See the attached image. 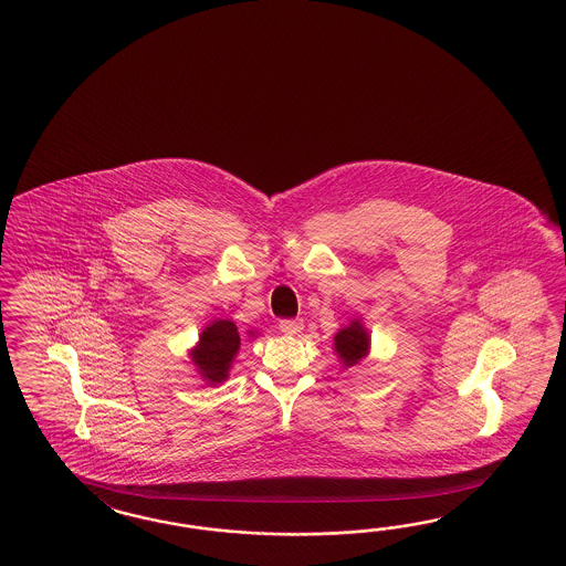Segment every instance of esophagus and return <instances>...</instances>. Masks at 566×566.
Here are the masks:
<instances>
[{"label":"esophagus","mask_w":566,"mask_h":566,"mask_svg":"<svg viewBox=\"0 0 566 566\" xmlns=\"http://www.w3.org/2000/svg\"><path fill=\"white\" fill-rule=\"evenodd\" d=\"M280 332L289 333V335H296V333L303 332L304 323L303 318H282L277 323Z\"/></svg>","instance_id":"esophagus-1"}]
</instances>
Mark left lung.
Wrapping results in <instances>:
<instances>
[{
	"instance_id": "left-lung-1",
	"label": "left lung",
	"mask_w": 566,
	"mask_h": 566,
	"mask_svg": "<svg viewBox=\"0 0 566 566\" xmlns=\"http://www.w3.org/2000/svg\"><path fill=\"white\" fill-rule=\"evenodd\" d=\"M368 345H370L368 333L364 332L358 321H354L349 327H345L335 335V352L339 354V358L344 359L345 366L358 364L361 356H366Z\"/></svg>"
}]
</instances>
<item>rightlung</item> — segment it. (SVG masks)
Returning <instances> with one entry per match:
<instances>
[{
	"instance_id": "obj_1",
	"label": "right lung",
	"mask_w": 566,
	"mask_h": 566,
	"mask_svg": "<svg viewBox=\"0 0 566 566\" xmlns=\"http://www.w3.org/2000/svg\"><path fill=\"white\" fill-rule=\"evenodd\" d=\"M239 333L233 321H217L200 335V344L192 352L193 364L208 382L227 378L231 359L239 349Z\"/></svg>"
}]
</instances>
